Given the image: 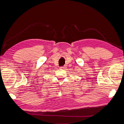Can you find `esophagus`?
<instances>
[{
  "instance_id": "esophagus-1",
  "label": "esophagus",
  "mask_w": 124,
  "mask_h": 124,
  "mask_svg": "<svg viewBox=\"0 0 124 124\" xmlns=\"http://www.w3.org/2000/svg\"><path fill=\"white\" fill-rule=\"evenodd\" d=\"M65 68H66V67H65V66H62V67H61L60 68V69H64Z\"/></svg>"
}]
</instances>
